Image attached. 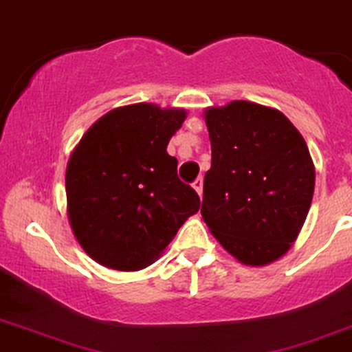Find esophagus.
<instances>
[{
    "mask_svg": "<svg viewBox=\"0 0 352 352\" xmlns=\"http://www.w3.org/2000/svg\"><path fill=\"white\" fill-rule=\"evenodd\" d=\"M192 187L196 189V192L201 196V194H203V177H197V179L194 180Z\"/></svg>",
    "mask_w": 352,
    "mask_h": 352,
    "instance_id": "esophagus-1",
    "label": "esophagus"
}]
</instances>
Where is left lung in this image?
Instances as JSON below:
<instances>
[{
    "label": "left lung",
    "instance_id": "1",
    "mask_svg": "<svg viewBox=\"0 0 352 352\" xmlns=\"http://www.w3.org/2000/svg\"><path fill=\"white\" fill-rule=\"evenodd\" d=\"M204 120L211 168L201 214L234 258L268 265L287 252L311 206L308 146L284 113L249 101L208 108Z\"/></svg>",
    "mask_w": 352,
    "mask_h": 352
}]
</instances>
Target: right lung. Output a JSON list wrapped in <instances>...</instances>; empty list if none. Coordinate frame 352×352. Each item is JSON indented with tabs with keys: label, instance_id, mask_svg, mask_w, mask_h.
I'll use <instances>...</instances> for the list:
<instances>
[{
	"label": "right lung",
	"instance_id": "right-lung-1",
	"mask_svg": "<svg viewBox=\"0 0 352 352\" xmlns=\"http://www.w3.org/2000/svg\"><path fill=\"white\" fill-rule=\"evenodd\" d=\"M186 111L138 103L101 117L80 139L67 166L68 220L87 254L113 270L151 265L199 196L177 177L166 153Z\"/></svg>",
	"mask_w": 352,
	"mask_h": 352
}]
</instances>
